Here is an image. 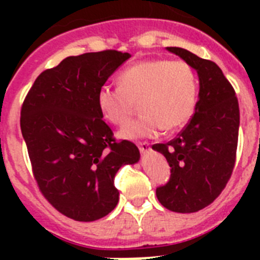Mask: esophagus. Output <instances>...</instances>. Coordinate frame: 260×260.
Segmentation results:
<instances>
[{
  "mask_svg": "<svg viewBox=\"0 0 260 260\" xmlns=\"http://www.w3.org/2000/svg\"><path fill=\"white\" fill-rule=\"evenodd\" d=\"M138 148L141 151L142 153H146L151 150L150 143H147V142H141V143H138Z\"/></svg>",
  "mask_w": 260,
  "mask_h": 260,
  "instance_id": "34e87169",
  "label": "esophagus"
}]
</instances>
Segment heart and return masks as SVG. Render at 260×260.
<instances>
[{"label":"heart","instance_id":"b5f03b06","mask_svg":"<svg viewBox=\"0 0 260 260\" xmlns=\"http://www.w3.org/2000/svg\"><path fill=\"white\" fill-rule=\"evenodd\" d=\"M119 86L103 84L98 89V107L108 122L123 126L139 103L142 116L118 133L121 139L155 138L162 130L176 132L194 114L198 80L183 61L144 59L121 71Z\"/></svg>","mask_w":260,"mask_h":260}]
</instances>
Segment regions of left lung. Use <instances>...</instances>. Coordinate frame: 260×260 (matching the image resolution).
Listing matches in <instances>:
<instances>
[{"label":"left lung","mask_w":260,"mask_h":260,"mask_svg":"<svg viewBox=\"0 0 260 260\" xmlns=\"http://www.w3.org/2000/svg\"><path fill=\"white\" fill-rule=\"evenodd\" d=\"M167 50L189 63L199 77L195 113L182 132L168 143L153 144L169 162V182L156 189L169 211L197 212L212 203L233 172L240 127V108L233 87L215 62L189 50Z\"/></svg>","instance_id":"left-lung-1"}]
</instances>
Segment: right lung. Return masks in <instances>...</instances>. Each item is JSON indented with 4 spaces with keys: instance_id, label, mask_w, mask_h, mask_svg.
Here are the masks:
<instances>
[{
    "instance_id": "obj_1",
    "label": "right lung",
    "mask_w": 260,
    "mask_h": 260,
    "mask_svg": "<svg viewBox=\"0 0 260 260\" xmlns=\"http://www.w3.org/2000/svg\"><path fill=\"white\" fill-rule=\"evenodd\" d=\"M103 50L71 56L43 71L20 110L32 172L45 199L62 215L95 221L118 203L114 177L139 161L138 147L116 142L98 107V89L130 58Z\"/></svg>"
}]
</instances>
